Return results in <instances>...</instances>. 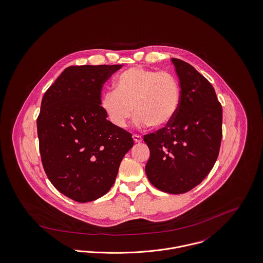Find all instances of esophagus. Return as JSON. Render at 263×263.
Here are the masks:
<instances>
[{"instance_id": "1", "label": "esophagus", "mask_w": 263, "mask_h": 263, "mask_svg": "<svg viewBox=\"0 0 263 263\" xmlns=\"http://www.w3.org/2000/svg\"><path fill=\"white\" fill-rule=\"evenodd\" d=\"M132 137H133V140H134V142H136V143H140V142H142V138H141L139 135H136V134H134Z\"/></svg>"}]
</instances>
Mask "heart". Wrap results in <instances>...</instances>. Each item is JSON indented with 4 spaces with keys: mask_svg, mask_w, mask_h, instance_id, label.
<instances>
[{
    "mask_svg": "<svg viewBox=\"0 0 263 263\" xmlns=\"http://www.w3.org/2000/svg\"><path fill=\"white\" fill-rule=\"evenodd\" d=\"M115 90L106 91L101 107L118 128H125L133 115L138 127L154 129L166 127L180 105V85L168 70H153L133 66L121 72L114 82ZM135 110H133V108Z\"/></svg>",
    "mask_w": 263,
    "mask_h": 263,
    "instance_id": "1",
    "label": "heart"
}]
</instances>
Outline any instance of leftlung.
I'll use <instances>...</instances> for the list:
<instances>
[{"label": "left lung", "mask_w": 263, "mask_h": 263, "mask_svg": "<svg viewBox=\"0 0 263 263\" xmlns=\"http://www.w3.org/2000/svg\"><path fill=\"white\" fill-rule=\"evenodd\" d=\"M179 80L181 99L175 119L144 136L150 157L149 181L168 194H183L213 168L222 140V106L210 82L194 66L172 59Z\"/></svg>", "instance_id": "8db88e82"}]
</instances>
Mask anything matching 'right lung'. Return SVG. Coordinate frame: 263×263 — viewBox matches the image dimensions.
Returning <instances> with one entry per match:
<instances>
[{"label":"right lung","mask_w":263,"mask_h":263,"mask_svg":"<svg viewBox=\"0 0 263 263\" xmlns=\"http://www.w3.org/2000/svg\"><path fill=\"white\" fill-rule=\"evenodd\" d=\"M121 67L69 66L41 102L37 134L43 168L58 191L79 203L110 191L134 144L131 133L108 121L101 107L103 85Z\"/></svg>","instance_id":"right-lung-1"}]
</instances>
